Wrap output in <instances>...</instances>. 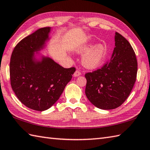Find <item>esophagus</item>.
Returning a JSON list of instances; mask_svg holds the SVG:
<instances>
[{
	"instance_id": "34e87169",
	"label": "esophagus",
	"mask_w": 150,
	"mask_h": 150,
	"mask_svg": "<svg viewBox=\"0 0 150 150\" xmlns=\"http://www.w3.org/2000/svg\"><path fill=\"white\" fill-rule=\"evenodd\" d=\"M81 75V72L79 69H77L75 71V72L74 73V74H73V75H74V77H78V76Z\"/></svg>"
}]
</instances>
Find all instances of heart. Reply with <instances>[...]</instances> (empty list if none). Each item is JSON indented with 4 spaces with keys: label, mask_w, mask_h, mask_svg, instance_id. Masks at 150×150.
<instances>
[{
    "label": "heart",
    "mask_w": 150,
    "mask_h": 150,
    "mask_svg": "<svg viewBox=\"0 0 150 150\" xmlns=\"http://www.w3.org/2000/svg\"><path fill=\"white\" fill-rule=\"evenodd\" d=\"M90 47V44H85L79 49L78 52L80 53H84L87 52ZM106 53V47L103 44H98L85 54L82 59V64L88 69H94L97 68L103 60Z\"/></svg>",
    "instance_id": "1"
}]
</instances>
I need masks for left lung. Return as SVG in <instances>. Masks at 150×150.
<instances>
[{
    "label": "left lung",
    "instance_id": "1",
    "mask_svg": "<svg viewBox=\"0 0 150 150\" xmlns=\"http://www.w3.org/2000/svg\"><path fill=\"white\" fill-rule=\"evenodd\" d=\"M115 41L110 61L85 74L86 95L95 106L102 110L121 106L131 93L137 79V60L131 44L118 32Z\"/></svg>",
    "mask_w": 150,
    "mask_h": 150
}]
</instances>
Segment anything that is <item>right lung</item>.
<instances>
[{"instance_id": "obj_1", "label": "right lung", "mask_w": 150, "mask_h": 150, "mask_svg": "<svg viewBox=\"0 0 150 150\" xmlns=\"http://www.w3.org/2000/svg\"><path fill=\"white\" fill-rule=\"evenodd\" d=\"M50 31V27L42 28L22 39L14 47L9 64L10 83L16 96L36 111L46 110L56 103L76 70L63 68L47 57L34 62L33 53L42 48Z\"/></svg>"}]
</instances>
